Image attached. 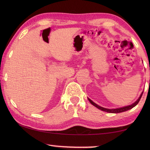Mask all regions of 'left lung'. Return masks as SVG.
<instances>
[{"label":"left lung","instance_id":"8db88e82","mask_svg":"<svg viewBox=\"0 0 150 150\" xmlns=\"http://www.w3.org/2000/svg\"><path fill=\"white\" fill-rule=\"evenodd\" d=\"M143 93L142 92L141 95L139 96V97L138 100H137L135 103H133L132 105H129V106H124V107H122V108H116V109H108V108H103V107H101V106H98L96 105V104H95L94 102H93L92 100H91V99H89V98H88V100H89V102L92 104V105L93 106H95V107H96L98 109H100V110H103V111H105L106 112H110V113H119V112H124V111H126V110H130V109L132 108L133 107H134V106H136L137 105H138L139 100H140V98L142 97V95H143Z\"/></svg>","mask_w":150,"mask_h":150}]
</instances>
